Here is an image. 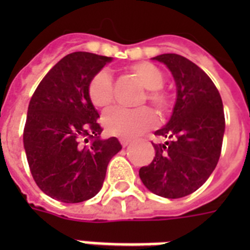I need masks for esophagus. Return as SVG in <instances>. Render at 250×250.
I'll use <instances>...</instances> for the list:
<instances>
[{"mask_svg": "<svg viewBox=\"0 0 250 250\" xmlns=\"http://www.w3.org/2000/svg\"><path fill=\"white\" fill-rule=\"evenodd\" d=\"M119 141H121V144H122V146H127V145H129L131 144V139H127V137H121V139H119Z\"/></svg>", "mask_w": 250, "mask_h": 250, "instance_id": "1", "label": "esophagus"}]
</instances>
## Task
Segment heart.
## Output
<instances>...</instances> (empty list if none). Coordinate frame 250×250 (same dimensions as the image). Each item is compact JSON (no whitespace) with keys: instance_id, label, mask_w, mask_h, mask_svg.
Segmentation results:
<instances>
[{"instance_id":"1","label":"heart","mask_w":250,"mask_h":250,"mask_svg":"<svg viewBox=\"0 0 250 250\" xmlns=\"http://www.w3.org/2000/svg\"><path fill=\"white\" fill-rule=\"evenodd\" d=\"M132 72L141 84L148 90V98L158 107L166 109L167 96L161 92L164 85V75L152 63H137L132 67ZM88 97L96 107H106L114 98L113 80L109 71L100 70L96 72L88 83ZM158 118L149 107L140 109H125L114 106L106 110L102 115V123L107 132L121 137H135L146 129L157 125Z\"/></svg>"}]
</instances>
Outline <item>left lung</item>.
<instances>
[{"label": "left lung", "mask_w": 250, "mask_h": 250, "mask_svg": "<svg viewBox=\"0 0 250 250\" xmlns=\"http://www.w3.org/2000/svg\"><path fill=\"white\" fill-rule=\"evenodd\" d=\"M152 60L170 70L176 101L170 121L154 132L166 141L153 144L156 157L139 175L154 194L180 198L197 190L219 161L226 127L223 104L211 79L189 60L171 53Z\"/></svg>", "instance_id": "1"}]
</instances>
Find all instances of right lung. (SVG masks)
Wrapping results in <instances>:
<instances>
[{
    "instance_id": "obj_1",
    "label": "right lung",
    "mask_w": 250,
    "mask_h": 250,
    "mask_svg": "<svg viewBox=\"0 0 250 250\" xmlns=\"http://www.w3.org/2000/svg\"><path fill=\"white\" fill-rule=\"evenodd\" d=\"M111 61L88 52L67 54L29 101L23 144L31 174L45 194L61 202L94 197L122 149L117 137L101 139L100 115L88 97L92 76Z\"/></svg>"
}]
</instances>
